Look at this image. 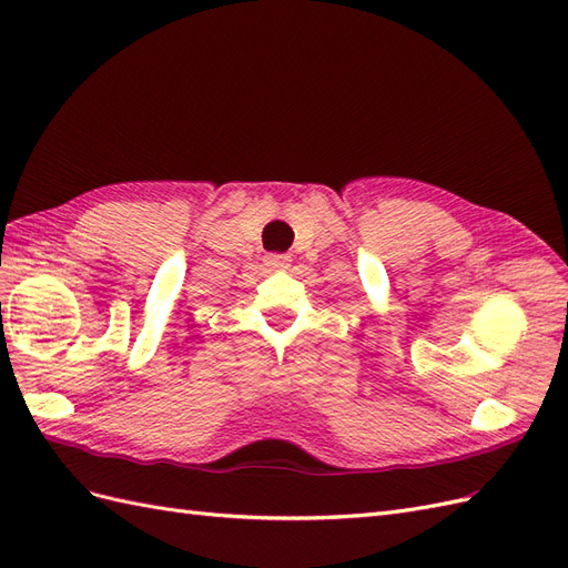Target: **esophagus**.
Segmentation results:
<instances>
[{"label":"esophagus","instance_id":"obj_1","mask_svg":"<svg viewBox=\"0 0 568 568\" xmlns=\"http://www.w3.org/2000/svg\"><path fill=\"white\" fill-rule=\"evenodd\" d=\"M265 265L274 272H284L291 267V257L284 253H270V255H265Z\"/></svg>","mask_w":568,"mask_h":568}]
</instances>
